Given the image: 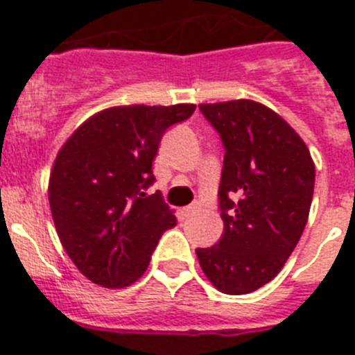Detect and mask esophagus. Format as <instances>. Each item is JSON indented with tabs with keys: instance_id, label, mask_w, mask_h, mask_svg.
<instances>
[{
	"instance_id": "34e87169",
	"label": "esophagus",
	"mask_w": 355,
	"mask_h": 355,
	"mask_svg": "<svg viewBox=\"0 0 355 355\" xmlns=\"http://www.w3.org/2000/svg\"><path fill=\"white\" fill-rule=\"evenodd\" d=\"M200 209L199 205H190V206H184L183 208V215L184 216H190V215H196L197 211Z\"/></svg>"
}]
</instances>
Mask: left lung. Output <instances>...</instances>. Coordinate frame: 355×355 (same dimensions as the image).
<instances>
[{
    "mask_svg": "<svg viewBox=\"0 0 355 355\" xmlns=\"http://www.w3.org/2000/svg\"><path fill=\"white\" fill-rule=\"evenodd\" d=\"M225 147L218 187L224 233L196 249L209 283L245 295L270 283L299 243L315 190V163L299 133L252 99L202 103Z\"/></svg>",
    "mask_w": 355,
    "mask_h": 355,
    "instance_id": "obj_1",
    "label": "left lung"
}]
</instances>
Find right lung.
Returning <instances> with one entry per match:
<instances>
[{"mask_svg": "<svg viewBox=\"0 0 355 355\" xmlns=\"http://www.w3.org/2000/svg\"><path fill=\"white\" fill-rule=\"evenodd\" d=\"M196 105L112 106L76 128L49 175L53 222L72 263L103 288H124L147 270L174 209L155 183L153 162L168 126L188 119Z\"/></svg>", "mask_w": 355, "mask_h": 355, "instance_id": "right-lung-1", "label": "right lung"}]
</instances>
